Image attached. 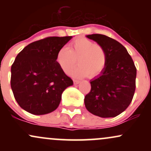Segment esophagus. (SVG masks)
<instances>
[{"instance_id":"esophagus-1","label":"esophagus","mask_w":151,"mask_h":151,"mask_svg":"<svg viewBox=\"0 0 151 151\" xmlns=\"http://www.w3.org/2000/svg\"><path fill=\"white\" fill-rule=\"evenodd\" d=\"M74 83L75 84H79V83H80V81L77 80V79H74Z\"/></svg>"}]
</instances>
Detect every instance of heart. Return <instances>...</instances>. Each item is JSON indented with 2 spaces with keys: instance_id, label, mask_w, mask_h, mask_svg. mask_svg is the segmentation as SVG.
<instances>
[{
  "instance_id": "b5f03b06",
  "label": "heart",
  "mask_w": 151,
  "mask_h": 151,
  "mask_svg": "<svg viewBox=\"0 0 151 151\" xmlns=\"http://www.w3.org/2000/svg\"><path fill=\"white\" fill-rule=\"evenodd\" d=\"M74 71L75 77H83L90 74L93 77L101 73L106 64V52L104 47L86 37H79L70 44L69 49L61 47L56 55V62L65 74Z\"/></svg>"
}]
</instances>
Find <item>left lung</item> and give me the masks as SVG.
<instances>
[{
    "label": "left lung",
    "mask_w": 151,
    "mask_h": 151,
    "mask_svg": "<svg viewBox=\"0 0 151 151\" xmlns=\"http://www.w3.org/2000/svg\"><path fill=\"white\" fill-rule=\"evenodd\" d=\"M104 47L106 64L91 80V90L84 97L86 109L102 118L115 117L128 108L136 90V68L131 55L120 42L101 34L86 35Z\"/></svg>",
    "instance_id": "obj_1"
}]
</instances>
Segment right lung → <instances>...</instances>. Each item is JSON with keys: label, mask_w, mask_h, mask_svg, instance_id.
<instances>
[{"label": "right lung", "mask_w": 151, "mask_h": 151, "mask_svg": "<svg viewBox=\"0 0 151 151\" xmlns=\"http://www.w3.org/2000/svg\"><path fill=\"white\" fill-rule=\"evenodd\" d=\"M72 36L48 37L27 45L11 66L10 86L18 104L29 113L43 115L58 107L62 93L73 81L56 62L58 50Z\"/></svg>", "instance_id": "1"}]
</instances>
